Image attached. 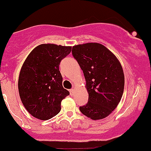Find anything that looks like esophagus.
Masks as SVG:
<instances>
[{
  "label": "esophagus",
  "instance_id": "1",
  "mask_svg": "<svg viewBox=\"0 0 151 151\" xmlns=\"http://www.w3.org/2000/svg\"><path fill=\"white\" fill-rule=\"evenodd\" d=\"M69 92H70V93H71V94H72V93H74V89H73V88L70 89V90H69Z\"/></svg>",
  "mask_w": 151,
  "mask_h": 151
}]
</instances>
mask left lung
Segmentation results:
<instances>
[{"mask_svg": "<svg viewBox=\"0 0 151 151\" xmlns=\"http://www.w3.org/2000/svg\"><path fill=\"white\" fill-rule=\"evenodd\" d=\"M72 55L83 70L88 102L80 107L93 120L108 116L120 102L125 77L120 63L103 45L88 43L73 46Z\"/></svg>", "mask_w": 151, "mask_h": 151, "instance_id": "obj_1", "label": "left lung"}]
</instances>
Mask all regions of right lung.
<instances>
[{
	"mask_svg": "<svg viewBox=\"0 0 151 151\" xmlns=\"http://www.w3.org/2000/svg\"><path fill=\"white\" fill-rule=\"evenodd\" d=\"M71 51V46L41 44L31 52L23 64L18 79L19 94L34 117L47 120L60 111L61 101L69 91L63 87L59 65Z\"/></svg>",
	"mask_w": 151,
	"mask_h": 151,
	"instance_id": "1",
	"label": "right lung"
}]
</instances>
